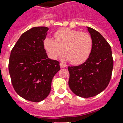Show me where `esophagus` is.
Listing matches in <instances>:
<instances>
[{
	"label": "esophagus",
	"mask_w": 123,
	"mask_h": 123,
	"mask_svg": "<svg viewBox=\"0 0 123 123\" xmlns=\"http://www.w3.org/2000/svg\"><path fill=\"white\" fill-rule=\"evenodd\" d=\"M60 67H61V68H65V67H67V65L64 63H62V62H61L60 63Z\"/></svg>",
	"instance_id": "34e87169"
}]
</instances>
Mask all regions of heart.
Segmentation results:
<instances>
[{
    "label": "heart",
    "instance_id": "obj_1",
    "mask_svg": "<svg viewBox=\"0 0 123 123\" xmlns=\"http://www.w3.org/2000/svg\"><path fill=\"white\" fill-rule=\"evenodd\" d=\"M55 40L45 38L44 46L52 59H57L64 51V59L73 64H82L90 56L93 46L92 38L86 32L62 28L55 33Z\"/></svg>",
    "mask_w": 123,
    "mask_h": 123
}]
</instances>
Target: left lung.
Masks as SVG:
<instances>
[{
    "mask_svg": "<svg viewBox=\"0 0 123 123\" xmlns=\"http://www.w3.org/2000/svg\"><path fill=\"white\" fill-rule=\"evenodd\" d=\"M87 28L93 41L90 55L83 64L68 67L70 90L84 98L97 95L107 87L113 68L111 46L98 31Z\"/></svg>",
    "mask_w": 123,
    "mask_h": 123,
    "instance_id": "8db88e82",
    "label": "left lung"
}]
</instances>
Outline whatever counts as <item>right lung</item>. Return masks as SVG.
Masks as SVG:
<instances>
[{"mask_svg": "<svg viewBox=\"0 0 123 123\" xmlns=\"http://www.w3.org/2000/svg\"><path fill=\"white\" fill-rule=\"evenodd\" d=\"M47 27H34L20 36L11 51L8 70L14 89L26 100L39 102L51 92L59 62L48 58L43 41Z\"/></svg>", "mask_w": 123, "mask_h": 123, "instance_id": "right-lung-1", "label": "right lung"}]
</instances>
